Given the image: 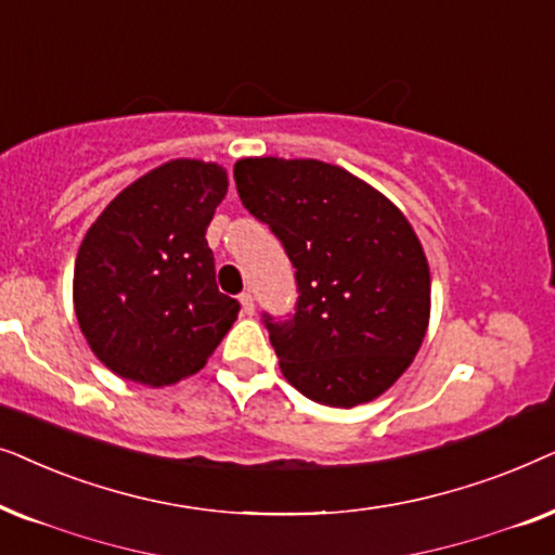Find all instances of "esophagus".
Here are the masks:
<instances>
[{
    "instance_id": "1",
    "label": "esophagus",
    "mask_w": 555,
    "mask_h": 555,
    "mask_svg": "<svg viewBox=\"0 0 555 555\" xmlns=\"http://www.w3.org/2000/svg\"><path fill=\"white\" fill-rule=\"evenodd\" d=\"M241 307H243V314H254V294H250V292H243L241 294Z\"/></svg>"
}]
</instances>
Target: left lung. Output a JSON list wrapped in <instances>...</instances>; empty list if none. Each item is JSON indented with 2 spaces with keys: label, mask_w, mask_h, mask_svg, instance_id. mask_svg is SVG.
Masks as SVG:
<instances>
[{
  "label": "left lung",
  "mask_w": 555,
  "mask_h": 555,
  "mask_svg": "<svg viewBox=\"0 0 555 555\" xmlns=\"http://www.w3.org/2000/svg\"><path fill=\"white\" fill-rule=\"evenodd\" d=\"M250 216L282 241L297 279L286 320L263 312L284 378L317 403L352 409L401 378L424 343L431 279L388 197L317 159L235 162Z\"/></svg>",
  "instance_id": "1"
}]
</instances>
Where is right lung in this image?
Masks as SVG:
<instances>
[{
	"instance_id": "right-lung-1",
	"label": "right lung",
	"mask_w": 555,
	"mask_h": 555,
	"mask_svg": "<svg viewBox=\"0 0 555 555\" xmlns=\"http://www.w3.org/2000/svg\"><path fill=\"white\" fill-rule=\"evenodd\" d=\"M228 192L223 167L172 159L118 192L86 233L73 301L108 371L162 388L197 373L241 305L218 292L205 241Z\"/></svg>"
}]
</instances>
